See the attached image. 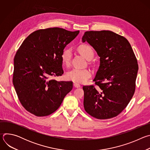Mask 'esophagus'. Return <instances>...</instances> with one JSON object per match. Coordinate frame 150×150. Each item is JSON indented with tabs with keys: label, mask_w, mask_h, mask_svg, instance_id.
<instances>
[{
	"label": "esophagus",
	"mask_w": 150,
	"mask_h": 150,
	"mask_svg": "<svg viewBox=\"0 0 150 150\" xmlns=\"http://www.w3.org/2000/svg\"><path fill=\"white\" fill-rule=\"evenodd\" d=\"M74 87L75 88H79L80 87V85L76 83H74Z\"/></svg>",
	"instance_id": "1"
}]
</instances>
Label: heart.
I'll use <instances>...</instances> for the list:
<instances>
[{
  "mask_svg": "<svg viewBox=\"0 0 150 150\" xmlns=\"http://www.w3.org/2000/svg\"><path fill=\"white\" fill-rule=\"evenodd\" d=\"M78 50L79 54L87 60H91L94 56V50L91 47L88 45H81L78 47ZM72 56V53L71 48H65V49H63L61 53L60 58L62 63L64 66L69 67L71 65ZM92 73L91 71L88 69H72L68 71L66 75L68 79L79 83H82L87 81V80L90 79Z\"/></svg>",
  "mask_w": 150,
  "mask_h": 150,
  "instance_id": "heart-1",
  "label": "heart"
}]
</instances>
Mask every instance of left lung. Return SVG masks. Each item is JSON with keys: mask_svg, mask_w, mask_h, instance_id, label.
Segmentation results:
<instances>
[{"mask_svg": "<svg viewBox=\"0 0 150 150\" xmlns=\"http://www.w3.org/2000/svg\"><path fill=\"white\" fill-rule=\"evenodd\" d=\"M82 39L100 57L95 86L83 87L84 109L98 119L116 117L135 93L138 65L134 52L126 38L111 31H86Z\"/></svg>", "mask_w": 150, "mask_h": 150, "instance_id": "1", "label": "left lung"}]
</instances>
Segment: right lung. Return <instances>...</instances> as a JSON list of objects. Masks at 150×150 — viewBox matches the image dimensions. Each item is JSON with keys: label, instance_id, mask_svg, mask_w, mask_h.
<instances>
[{"label": "right lung", "instance_id": "right-lung-1", "mask_svg": "<svg viewBox=\"0 0 150 150\" xmlns=\"http://www.w3.org/2000/svg\"><path fill=\"white\" fill-rule=\"evenodd\" d=\"M79 33L58 27L41 29L23 42L14 57L13 83L27 111L38 117L50 115L72 90V82L51 78L63 74L61 53Z\"/></svg>", "mask_w": 150, "mask_h": 150}]
</instances>
